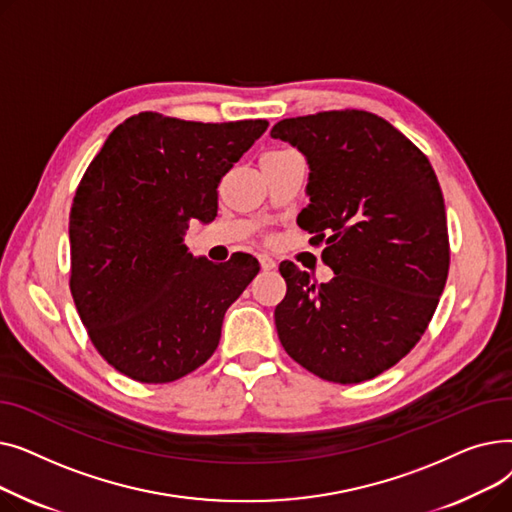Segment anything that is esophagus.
I'll list each match as a JSON object with an SVG mask.
<instances>
[{"label": "esophagus", "instance_id": "1", "mask_svg": "<svg viewBox=\"0 0 512 512\" xmlns=\"http://www.w3.org/2000/svg\"><path fill=\"white\" fill-rule=\"evenodd\" d=\"M259 263H261V270H265V272H272V270H276V261H274L272 257L259 255Z\"/></svg>", "mask_w": 512, "mask_h": 512}]
</instances>
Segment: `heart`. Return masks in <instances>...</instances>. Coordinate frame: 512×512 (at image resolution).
Returning <instances> with one entry per match:
<instances>
[{
  "mask_svg": "<svg viewBox=\"0 0 512 512\" xmlns=\"http://www.w3.org/2000/svg\"><path fill=\"white\" fill-rule=\"evenodd\" d=\"M286 151H288V149H282V151H272V153H286ZM272 153H270V155H272Z\"/></svg>",
  "mask_w": 512,
  "mask_h": 512,
  "instance_id": "heart-1",
  "label": "heart"
}]
</instances>
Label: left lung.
Returning a JSON list of instances; mask_svg holds the SVG:
<instances>
[{
    "label": "left lung",
    "instance_id": "1",
    "mask_svg": "<svg viewBox=\"0 0 512 512\" xmlns=\"http://www.w3.org/2000/svg\"><path fill=\"white\" fill-rule=\"evenodd\" d=\"M272 137L309 164V205L297 224L324 245L334 278L315 284L280 263L276 307L284 351L336 384L396 365L438 307L450 265L444 197L429 159L390 122L363 110L280 120Z\"/></svg>",
    "mask_w": 512,
    "mask_h": 512
}]
</instances>
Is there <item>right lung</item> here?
Returning a JSON list of instances; mask_svg holds the SVG:
<instances>
[{
  "label": "right lung",
  "instance_id": "obj_1",
  "mask_svg": "<svg viewBox=\"0 0 512 512\" xmlns=\"http://www.w3.org/2000/svg\"><path fill=\"white\" fill-rule=\"evenodd\" d=\"M265 120L186 122L141 112L118 124L70 211V292L99 355L143 384H168L218 348L226 309L259 272L253 255L193 257L188 222L218 215V184Z\"/></svg>",
  "mask_w": 512,
  "mask_h": 512
}]
</instances>
